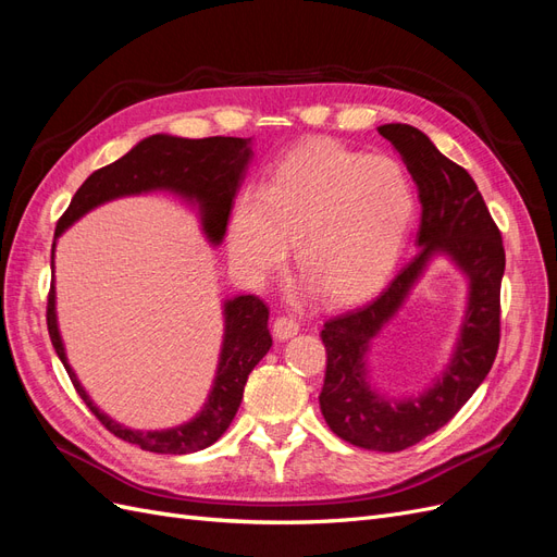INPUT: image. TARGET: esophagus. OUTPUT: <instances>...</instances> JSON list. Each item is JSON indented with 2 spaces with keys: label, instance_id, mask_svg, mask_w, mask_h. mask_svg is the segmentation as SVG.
I'll return each mask as SVG.
<instances>
[{
  "label": "esophagus",
  "instance_id": "obj_1",
  "mask_svg": "<svg viewBox=\"0 0 557 557\" xmlns=\"http://www.w3.org/2000/svg\"><path fill=\"white\" fill-rule=\"evenodd\" d=\"M297 332H299L297 318H293V315H278V318L274 320V336H276L278 342L290 339V336H295Z\"/></svg>",
  "mask_w": 557,
  "mask_h": 557
}]
</instances>
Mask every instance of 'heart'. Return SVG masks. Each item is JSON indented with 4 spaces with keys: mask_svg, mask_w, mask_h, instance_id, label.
Listing matches in <instances>:
<instances>
[{
    "mask_svg": "<svg viewBox=\"0 0 557 557\" xmlns=\"http://www.w3.org/2000/svg\"><path fill=\"white\" fill-rule=\"evenodd\" d=\"M416 209L411 181L385 156L336 141L290 150L260 190L248 188L227 227L232 264L264 281L288 260L327 305L372 295L393 272Z\"/></svg>",
    "mask_w": 557,
    "mask_h": 557,
    "instance_id": "obj_1",
    "label": "heart"
}]
</instances>
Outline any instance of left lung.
<instances>
[{
    "mask_svg": "<svg viewBox=\"0 0 557 557\" xmlns=\"http://www.w3.org/2000/svg\"><path fill=\"white\" fill-rule=\"evenodd\" d=\"M379 134L391 141L418 185V252L397 276L360 309L330 318L320 332L327 367L320 411L339 440L381 453L409 448L444 428L491 372L499 348V288L504 276L502 234L474 178L436 150L428 134L391 123ZM436 251H444L470 281L468 311L454 358L443 379L418 398L393 403L366 383L368 344L408 296Z\"/></svg>",
    "mask_w": 557,
    "mask_h": 557,
    "instance_id": "1",
    "label": "left lung"
}]
</instances>
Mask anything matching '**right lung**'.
I'll list each match as a JSON object with an SVG mask.
<instances>
[{"label":"right lung","mask_w":557,"mask_h":557,"mask_svg":"<svg viewBox=\"0 0 557 557\" xmlns=\"http://www.w3.org/2000/svg\"><path fill=\"white\" fill-rule=\"evenodd\" d=\"M252 156L250 139L239 137H209V139H181L170 134H153L134 146L127 156L115 160L102 170L92 172L72 197L55 227V239L76 223L81 215L90 209L104 205V201L141 195L150 190H172L185 199L197 201L201 213V227L211 244H221L225 237L227 218L232 211V199L237 195L239 183ZM55 260V244L50 250V269ZM269 309L256 295H239L225 301V336L218 360L215 381L209 393L205 409L195 416L190 423L160 430L139 432L123 428L107 413L99 411L88 393L83 391L74 369L66 362L64 346L58 330L55 315V285L50 283L46 323L48 334L58 358L62 360L66 374H70L76 393L86 401V407L99 418L111 434L127 444H137L150 453L185 455L211 446L230 428L232 418L244 397V385L252 372L272 348V334L267 330Z\"/></svg>","instance_id":"1"}]
</instances>
